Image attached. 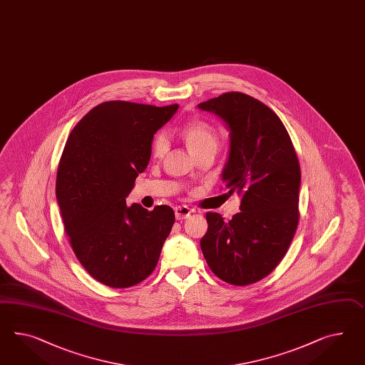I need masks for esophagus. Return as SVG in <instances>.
I'll return each instance as SVG.
<instances>
[{
  "mask_svg": "<svg viewBox=\"0 0 365 365\" xmlns=\"http://www.w3.org/2000/svg\"><path fill=\"white\" fill-rule=\"evenodd\" d=\"M174 211H175V217H177L178 220L186 219V217H190L194 212V210H191L187 206H177Z\"/></svg>",
  "mask_w": 365,
  "mask_h": 365,
  "instance_id": "1",
  "label": "esophagus"
}]
</instances>
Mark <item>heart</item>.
I'll list each match as a JSON object with an SVG mask.
<instances>
[{"label": "heart", "mask_w": 365, "mask_h": 365, "mask_svg": "<svg viewBox=\"0 0 365 365\" xmlns=\"http://www.w3.org/2000/svg\"><path fill=\"white\" fill-rule=\"evenodd\" d=\"M182 135L186 140L188 150L195 154L205 148H217L219 138L215 128L203 120H191L182 128ZM168 139L166 134H158L153 143V154L162 157L168 150Z\"/></svg>", "instance_id": "b5f03b06"}]
</instances>
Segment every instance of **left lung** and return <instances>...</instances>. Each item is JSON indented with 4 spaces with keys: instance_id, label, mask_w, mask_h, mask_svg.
<instances>
[{
    "instance_id": "obj_1",
    "label": "left lung",
    "mask_w": 365,
    "mask_h": 365,
    "mask_svg": "<svg viewBox=\"0 0 365 365\" xmlns=\"http://www.w3.org/2000/svg\"><path fill=\"white\" fill-rule=\"evenodd\" d=\"M230 131L222 180L237 192L240 212L225 220L207 212L200 248L211 271L234 286L269 275L295 235L299 222L300 166L283 122L260 101L231 91L197 105Z\"/></svg>"
}]
</instances>
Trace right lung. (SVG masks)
I'll return each instance as SVG.
<instances>
[{"mask_svg":"<svg viewBox=\"0 0 365 365\" xmlns=\"http://www.w3.org/2000/svg\"><path fill=\"white\" fill-rule=\"evenodd\" d=\"M178 108L103 102L79 120L65 145L56 182L61 215L76 257L105 286L145 280L170 235L173 208L148 211L126 206V197L148 168L154 134Z\"/></svg>","mask_w":365,"mask_h":365,"instance_id":"obj_1","label":"right lung"}]
</instances>
